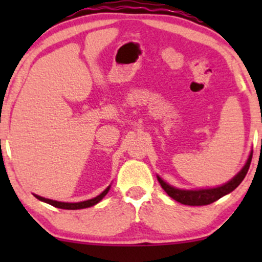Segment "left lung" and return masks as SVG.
Instances as JSON below:
<instances>
[{"label":"left lung","instance_id":"obj_1","mask_svg":"<svg viewBox=\"0 0 262 262\" xmlns=\"http://www.w3.org/2000/svg\"><path fill=\"white\" fill-rule=\"evenodd\" d=\"M252 159V152L249 155L248 160H246L244 167L236 173L230 181H228L224 185L218 186V187H209V188H200V189H182L173 187V186L169 185L167 182H165L160 176L156 175L158 177V181L160 182L161 187L164 188V191L171 198L177 201V202L182 204H187V206H206V204H210L215 201H218L219 198H222L225 194L230 193L231 191H234L237 186L242 183L244 177L248 173L249 167H250V162Z\"/></svg>","mask_w":262,"mask_h":262}]
</instances>
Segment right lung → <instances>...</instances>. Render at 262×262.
<instances>
[{
    "label": "right lung",
    "instance_id": "1",
    "mask_svg": "<svg viewBox=\"0 0 262 262\" xmlns=\"http://www.w3.org/2000/svg\"><path fill=\"white\" fill-rule=\"evenodd\" d=\"M110 188H111V185L108 186V187L104 189V191L102 192V193L98 194L97 197L91 198V200H87V201H82V202H76V203L59 202V201L49 200V198H44V197H41V196H38V194H34V197L38 198V200L41 201V202H45V203H48V204H52V206L56 207V208H61V209H83V208H89V207L95 206V204H97L98 202H100V201H102V198H103L108 193Z\"/></svg>",
    "mask_w": 262,
    "mask_h": 262
}]
</instances>
